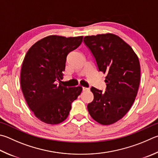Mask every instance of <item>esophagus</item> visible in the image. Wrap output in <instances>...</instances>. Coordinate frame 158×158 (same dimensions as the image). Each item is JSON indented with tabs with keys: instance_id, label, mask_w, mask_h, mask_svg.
<instances>
[{
	"instance_id": "obj_1",
	"label": "esophagus",
	"mask_w": 158,
	"mask_h": 158,
	"mask_svg": "<svg viewBox=\"0 0 158 158\" xmlns=\"http://www.w3.org/2000/svg\"><path fill=\"white\" fill-rule=\"evenodd\" d=\"M82 90H83V91H88V90H90V88H86V87H83Z\"/></svg>"
}]
</instances>
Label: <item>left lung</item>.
Here are the masks:
<instances>
[{"label":"left lung","mask_w":158,"mask_h":158,"mask_svg":"<svg viewBox=\"0 0 158 158\" xmlns=\"http://www.w3.org/2000/svg\"><path fill=\"white\" fill-rule=\"evenodd\" d=\"M84 41L95 58L99 70L106 73V90L94 87L88 110L94 120L110 125L124 117L135 102L140 81L139 59L119 36L106 33L86 36Z\"/></svg>","instance_id":"left-lung-1"}]
</instances>
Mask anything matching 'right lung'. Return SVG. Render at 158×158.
I'll return each instance as SVG.
<instances>
[{
  "mask_svg": "<svg viewBox=\"0 0 158 158\" xmlns=\"http://www.w3.org/2000/svg\"><path fill=\"white\" fill-rule=\"evenodd\" d=\"M82 39V36H48L35 43L25 56L21 90L30 110L45 124H58L66 119L71 103L81 93V86L67 87L60 79L67 55L79 46Z\"/></svg>",
  "mask_w": 158,
  "mask_h": 158,
  "instance_id": "right-lung-1",
  "label": "right lung"
}]
</instances>
